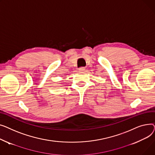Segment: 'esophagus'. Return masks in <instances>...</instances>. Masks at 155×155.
I'll use <instances>...</instances> for the list:
<instances>
[{
	"mask_svg": "<svg viewBox=\"0 0 155 155\" xmlns=\"http://www.w3.org/2000/svg\"><path fill=\"white\" fill-rule=\"evenodd\" d=\"M78 70L79 71H85V68H84V67H81V68H79V69H78Z\"/></svg>",
	"mask_w": 155,
	"mask_h": 155,
	"instance_id": "1",
	"label": "esophagus"
}]
</instances>
